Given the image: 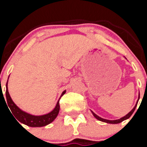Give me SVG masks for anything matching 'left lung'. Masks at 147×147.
<instances>
[{
    "label": "left lung",
    "instance_id": "left-lung-1",
    "mask_svg": "<svg viewBox=\"0 0 147 147\" xmlns=\"http://www.w3.org/2000/svg\"><path fill=\"white\" fill-rule=\"evenodd\" d=\"M139 98H140V93H139V95H138V101H137V102H136V105H135V107H133V108H132V110H131L130 112L128 113H127L126 115H124V117L121 118V119H116V120H108V119H102V118L99 117L98 115H97L96 113H93V111H92V110H91V113H92V114H93V116H94V117L96 118V119H98V121H102V122H105V123H108V124H119V123L122 122V121H123L127 120V119H129V118L130 117L131 115H132V113H134L135 110H136V107H137L138 102V100H139Z\"/></svg>",
    "mask_w": 147,
    "mask_h": 147
}]
</instances>
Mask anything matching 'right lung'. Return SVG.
Masks as SVG:
<instances>
[{
  "mask_svg": "<svg viewBox=\"0 0 147 147\" xmlns=\"http://www.w3.org/2000/svg\"><path fill=\"white\" fill-rule=\"evenodd\" d=\"M6 104H7L6 105H8V107L10 109L11 112L12 113L13 115L15 116L17 120L20 121V123H22V124H26V125L28 126V127H44V126H46L50 124V123H51L58 115V113L59 112V99H60V98L58 100L57 103L55 107H54V109L52 111H51L50 113H49L47 114H45V115H34L22 110L21 109L19 108L15 105V102H13L11 96H10L9 93V90H8V81L6 82ZM65 92L66 90H64V91L62 92L61 96H62L65 93Z\"/></svg>",
  "mask_w": 147,
  "mask_h": 147,
  "instance_id": "add662e5",
  "label": "right lung"
}]
</instances>
